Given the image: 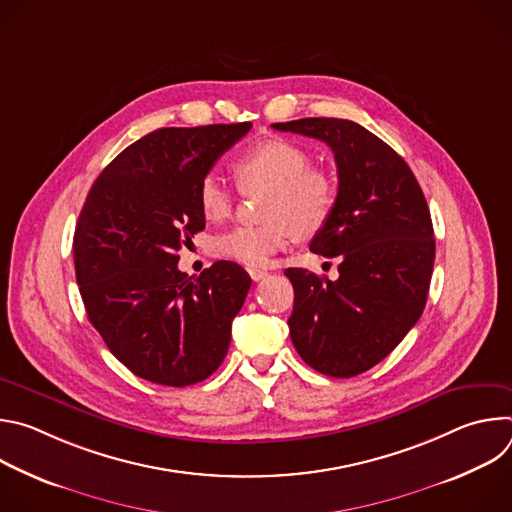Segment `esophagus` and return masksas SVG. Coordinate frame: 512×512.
Returning a JSON list of instances; mask_svg holds the SVG:
<instances>
[{
  "label": "esophagus",
  "mask_w": 512,
  "mask_h": 512,
  "mask_svg": "<svg viewBox=\"0 0 512 512\" xmlns=\"http://www.w3.org/2000/svg\"><path fill=\"white\" fill-rule=\"evenodd\" d=\"M249 275L253 281H261L267 275V271L265 269H249Z\"/></svg>",
  "instance_id": "esophagus-1"
}]
</instances>
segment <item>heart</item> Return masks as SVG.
<instances>
[{
  "label": "heart",
  "mask_w": 512,
  "mask_h": 512,
  "mask_svg": "<svg viewBox=\"0 0 512 512\" xmlns=\"http://www.w3.org/2000/svg\"><path fill=\"white\" fill-rule=\"evenodd\" d=\"M235 174L245 192L265 188L261 225H241L216 243L218 253L251 269L267 267L294 237H312L324 229L336 204L332 176L312 166L302 145L267 137L235 160ZM198 206L208 221H225L235 208L227 182L210 172L198 182Z\"/></svg>",
  "instance_id": "b5f03b06"
}]
</instances>
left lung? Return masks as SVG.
Wrapping results in <instances>:
<instances>
[{
	"label": "left lung",
	"mask_w": 512,
	"mask_h": 512,
	"mask_svg": "<svg viewBox=\"0 0 512 512\" xmlns=\"http://www.w3.org/2000/svg\"><path fill=\"white\" fill-rule=\"evenodd\" d=\"M324 141L338 168L332 216L310 251L336 257L338 279L285 269L294 285L289 336L322 375L373 369L423 314L435 259L425 196L407 162L369 129L334 117L273 123Z\"/></svg>",
	"instance_id": "1"
}]
</instances>
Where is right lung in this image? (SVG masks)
<instances>
[{
	"instance_id": "obj_1",
	"label": "right lung",
	"mask_w": 512,
	"mask_h": 512,
	"mask_svg": "<svg viewBox=\"0 0 512 512\" xmlns=\"http://www.w3.org/2000/svg\"><path fill=\"white\" fill-rule=\"evenodd\" d=\"M249 129L245 121L152 131L89 190L72 239L81 298L113 356L145 381L200 383L229 350L251 277L233 261L188 277L178 251L204 229L198 182Z\"/></svg>"
}]
</instances>
